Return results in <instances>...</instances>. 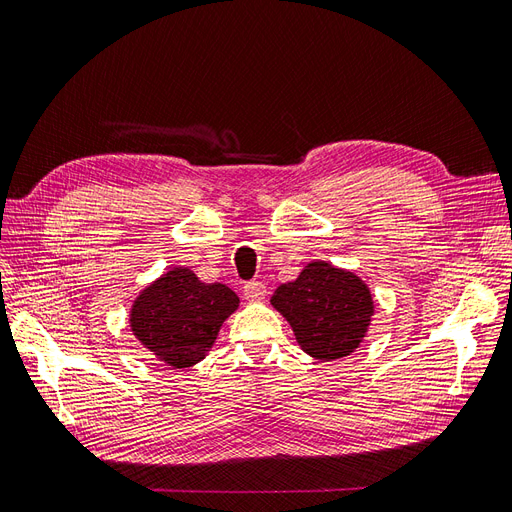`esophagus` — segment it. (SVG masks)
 I'll return each instance as SVG.
<instances>
[{
    "instance_id": "34e87169",
    "label": "esophagus",
    "mask_w": 512,
    "mask_h": 512,
    "mask_svg": "<svg viewBox=\"0 0 512 512\" xmlns=\"http://www.w3.org/2000/svg\"><path fill=\"white\" fill-rule=\"evenodd\" d=\"M243 297L250 303H258L267 297V286L262 282H247L243 286Z\"/></svg>"
}]
</instances>
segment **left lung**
Segmentation results:
<instances>
[{
    "instance_id": "left-lung-1",
    "label": "left lung",
    "mask_w": 512,
    "mask_h": 512,
    "mask_svg": "<svg viewBox=\"0 0 512 512\" xmlns=\"http://www.w3.org/2000/svg\"><path fill=\"white\" fill-rule=\"evenodd\" d=\"M271 305L294 331L303 352L335 361L359 348L374 316L369 288L354 273L314 260L294 282L273 292Z\"/></svg>"
}]
</instances>
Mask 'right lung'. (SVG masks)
<instances>
[{
	"mask_svg": "<svg viewBox=\"0 0 512 512\" xmlns=\"http://www.w3.org/2000/svg\"><path fill=\"white\" fill-rule=\"evenodd\" d=\"M237 307L239 297L228 286L205 284L188 267H177L138 294L130 329L158 361L183 369L205 359Z\"/></svg>",
	"mask_w": 512,
	"mask_h": 512,
	"instance_id": "obj_1",
	"label": "right lung"
}]
</instances>
